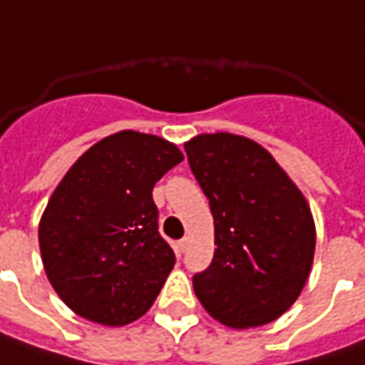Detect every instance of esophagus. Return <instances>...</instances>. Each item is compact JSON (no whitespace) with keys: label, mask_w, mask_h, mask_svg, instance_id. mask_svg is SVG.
I'll return each mask as SVG.
<instances>
[{"label":"esophagus","mask_w":365,"mask_h":365,"mask_svg":"<svg viewBox=\"0 0 365 365\" xmlns=\"http://www.w3.org/2000/svg\"><path fill=\"white\" fill-rule=\"evenodd\" d=\"M187 246H190V236H185V238H182V240L178 242V248H180V252H185V250H187Z\"/></svg>","instance_id":"obj_1"}]
</instances>
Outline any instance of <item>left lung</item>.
<instances>
[{
    "instance_id": "obj_1",
    "label": "left lung",
    "mask_w": 365,
    "mask_h": 365,
    "mask_svg": "<svg viewBox=\"0 0 365 365\" xmlns=\"http://www.w3.org/2000/svg\"><path fill=\"white\" fill-rule=\"evenodd\" d=\"M183 147L214 216L216 250L194 274L195 297L234 329L279 319L301 295L315 255L305 195L248 137L204 133Z\"/></svg>"
}]
</instances>
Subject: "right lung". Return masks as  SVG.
I'll return each mask as SVG.
<instances>
[{"instance_id":"right-lung-1","label":"right lung","mask_w":365,"mask_h":365,"mask_svg":"<svg viewBox=\"0 0 365 365\" xmlns=\"http://www.w3.org/2000/svg\"><path fill=\"white\" fill-rule=\"evenodd\" d=\"M183 159L158 135L119 131L74 161L40 228L46 277L76 315L120 327L145 315L175 264L153 185Z\"/></svg>"}]
</instances>
